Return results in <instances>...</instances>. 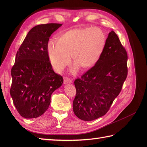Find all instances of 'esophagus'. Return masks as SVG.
I'll return each mask as SVG.
<instances>
[{"label":"esophagus","instance_id":"34e87169","mask_svg":"<svg viewBox=\"0 0 147 147\" xmlns=\"http://www.w3.org/2000/svg\"><path fill=\"white\" fill-rule=\"evenodd\" d=\"M64 82L65 84H70L72 83V80L68 78H65L64 79Z\"/></svg>","mask_w":147,"mask_h":147}]
</instances>
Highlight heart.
Segmentation results:
<instances>
[{
	"label": "heart",
	"mask_w": 147,
	"mask_h": 147,
	"mask_svg": "<svg viewBox=\"0 0 147 147\" xmlns=\"http://www.w3.org/2000/svg\"><path fill=\"white\" fill-rule=\"evenodd\" d=\"M105 45V36L96 27H81L59 34L56 42L50 41L47 51L54 69L61 72L70 63L71 55L75 64L74 73L79 67L90 69L98 62Z\"/></svg>",
	"instance_id": "heart-1"
}]
</instances>
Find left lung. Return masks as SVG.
Here are the masks:
<instances>
[{
  "instance_id": "left-lung-1",
  "label": "left lung",
  "mask_w": 147,
  "mask_h": 147,
  "mask_svg": "<svg viewBox=\"0 0 147 147\" xmlns=\"http://www.w3.org/2000/svg\"><path fill=\"white\" fill-rule=\"evenodd\" d=\"M127 55L114 31L109 33L98 62L74 81V114L83 121L104 115L119 94L127 75Z\"/></svg>"
}]
</instances>
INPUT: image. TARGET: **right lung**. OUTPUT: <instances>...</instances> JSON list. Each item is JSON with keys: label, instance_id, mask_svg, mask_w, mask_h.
<instances>
[{"label": "right lung", "instance_id": "1", "mask_svg": "<svg viewBox=\"0 0 147 147\" xmlns=\"http://www.w3.org/2000/svg\"><path fill=\"white\" fill-rule=\"evenodd\" d=\"M62 24H39L30 30L11 69L10 94L22 117L36 118L47 110L52 93L63 83L54 73L47 51L50 36Z\"/></svg>", "mask_w": 147, "mask_h": 147}]
</instances>
